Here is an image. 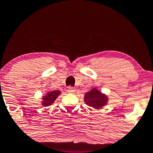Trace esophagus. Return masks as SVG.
Here are the masks:
<instances>
[{"mask_svg":"<svg viewBox=\"0 0 153 153\" xmlns=\"http://www.w3.org/2000/svg\"><path fill=\"white\" fill-rule=\"evenodd\" d=\"M68 91L70 92V93H75V89L72 86H68Z\"/></svg>","mask_w":153,"mask_h":153,"instance_id":"esophagus-1","label":"esophagus"}]
</instances>
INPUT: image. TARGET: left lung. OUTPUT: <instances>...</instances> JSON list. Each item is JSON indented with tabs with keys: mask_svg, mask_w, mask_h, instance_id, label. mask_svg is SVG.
I'll use <instances>...</instances> for the list:
<instances>
[{
	"mask_svg": "<svg viewBox=\"0 0 153 153\" xmlns=\"http://www.w3.org/2000/svg\"><path fill=\"white\" fill-rule=\"evenodd\" d=\"M85 102L94 108H100L106 104L107 97L96 89L92 90L85 95Z\"/></svg>",
	"mask_w": 153,
	"mask_h": 153,
	"instance_id": "8db88e82",
	"label": "left lung"
}]
</instances>
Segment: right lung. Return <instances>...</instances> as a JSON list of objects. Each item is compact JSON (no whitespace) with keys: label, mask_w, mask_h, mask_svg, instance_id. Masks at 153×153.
I'll return each mask as SVG.
<instances>
[{"label":"right lung","mask_w":153,"mask_h":153,"mask_svg":"<svg viewBox=\"0 0 153 153\" xmlns=\"http://www.w3.org/2000/svg\"><path fill=\"white\" fill-rule=\"evenodd\" d=\"M60 93V92L58 91H54L51 92V93H48V94L45 95V97H43V104L44 105V106H48V105H50L53 104Z\"/></svg>","instance_id":"right-lung-1"}]
</instances>
